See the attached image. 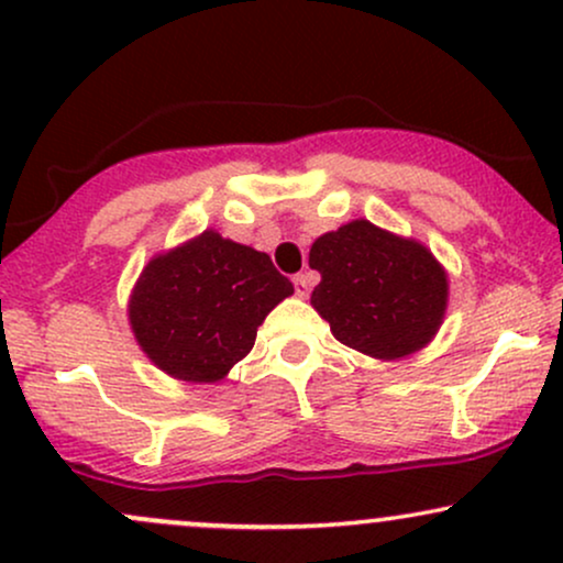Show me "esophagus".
<instances>
[{
	"label": "esophagus",
	"instance_id": "obj_1",
	"mask_svg": "<svg viewBox=\"0 0 563 563\" xmlns=\"http://www.w3.org/2000/svg\"><path fill=\"white\" fill-rule=\"evenodd\" d=\"M309 286H312V275L309 273H301L294 277V288H296V296H299V299H307Z\"/></svg>",
	"mask_w": 563,
	"mask_h": 563
}]
</instances>
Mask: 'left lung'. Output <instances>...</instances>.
I'll return each mask as SVG.
<instances>
[{"instance_id": "left-lung-1", "label": "left lung", "mask_w": 563, "mask_h": 563, "mask_svg": "<svg viewBox=\"0 0 563 563\" xmlns=\"http://www.w3.org/2000/svg\"><path fill=\"white\" fill-rule=\"evenodd\" d=\"M320 283L312 307L341 344L376 360H399L434 339L448 312V269L416 238L367 219L325 232L309 249Z\"/></svg>"}]
</instances>
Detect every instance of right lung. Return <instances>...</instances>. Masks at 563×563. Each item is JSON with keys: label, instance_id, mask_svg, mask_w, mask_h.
Masks as SVG:
<instances>
[{"label": "right lung", "instance_id": "1", "mask_svg": "<svg viewBox=\"0 0 563 563\" xmlns=\"http://www.w3.org/2000/svg\"><path fill=\"white\" fill-rule=\"evenodd\" d=\"M290 294L264 251L203 230L142 267L126 312L158 371L214 384L254 349L264 318Z\"/></svg>", "mask_w": 563, "mask_h": 563}]
</instances>
